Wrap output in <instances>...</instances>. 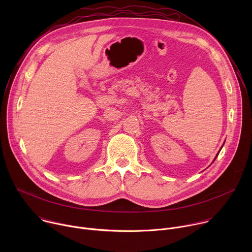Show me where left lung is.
I'll return each mask as SVG.
<instances>
[{
	"label": "left lung",
	"instance_id": "8db88e82",
	"mask_svg": "<svg viewBox=\"0 0 252 252\" xmlns=\"http://www.w3.org/2000/svg\"><path fill=\"white\" fill-rule=\"evenodd\" d=\"M223 145H224V143H223ZM222 147H223V146H222ZM222 147H221V149H222ZM221 149H220V150H221ZM219 154H220V153H219ZM219 154H218V155H217V157H215V158H214V159H213V161H214V160H215V158H218V156H219ZM213 161H212V162H213Z\"/></svg>",
	"mask_w": 252,
	"mask_h": 252
}]
</instances>
